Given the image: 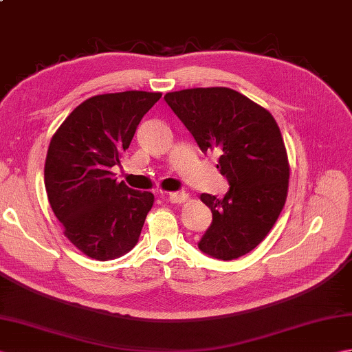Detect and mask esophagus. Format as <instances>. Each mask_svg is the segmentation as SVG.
<instances>
[{"label": "esophagus", "mask_w": 352, "mask_h": 352, "mask_svg": "<svg viewBox=\"0 0 352 352\" xmlns=\"http://www.w3.org/2000/svg\"><path fill=\"white\" fill-rule=\"evenodd\" d=\"M166 197H168V199L170 201V203H174V204L184 203V201L189 198L188 193H184V192H170V193H168Z\"/></svg>", "instance_id": "1"}]
</instances>
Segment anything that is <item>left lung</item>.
<instances>
[{
    "mask_svg": "<svg viewBox=\"0 0 352 352\" xmlns=\"http://www.w3.org/2000/svg\"><path fill=\"white\" fill-rule=\"evenodd\" d=\"M164 101L201 151L219 154L216 168L230 184L223 198L201 195L213 221L198 248L219 260L245 256L267 236L287 198L290 168L278 124L228 87L184 89L166 94Z\"/></svg>",
    "mask_w": 352,
    "mask_h": 352,
    "instance_id": "1",
    "label": "left lung"
}]
</instances>
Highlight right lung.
<instances>
[{"label": "right lung", "instance_id": "right-lung-1", "mask_svg": "<svg viewBox=\"0 0 352 352\" xmlns=\"http://www.w3.org/2000/svg\"><path fill=\"white\" fill-rule=\"evenodd\" d=\"M160 92L96 95L71 111L54 133L45 160V189L65 236L95 260L124 256L138 243L151 192L118 183L121 164L140 119Z\"/></svg>", "mask_w": 352, "mask_h": 352}]
</instances>
